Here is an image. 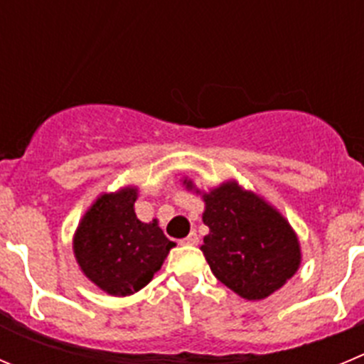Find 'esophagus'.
<instances>
[{
    "label": "esophagus",
    "instance_id": "1",
    "mask_svg": "<svg viewBox=\"0 0 364 364\" xmlns=\"http://www.w3.org/2000/svg\"><path fill=\"white\" fill-rule=\"evenodd\" d=\"M198 234L196 232H191L186 240H182V245H189V247H195V245H198Z\"/></svg>",
    "mask_w": 364,
    "mask_h": 364
}]
</instances>
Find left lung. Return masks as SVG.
Returning a JSON list of instances; mask_svg holds the SVG:
<instances>
[{
  "label": "left lung",
  "mask_w": 364,
  "mask_h": 364,
  "mask_svg": "<svg viewBox=\"0 0 364 364\" xmlns=\"http://www.w3.org/2000/svg\"><path fill=\"white\" fill-rule=\"evenodd\" d=\"M188 191L202 196V220L209 227L202 248L210 272L245 300H264L295 277L302 262L296 232L277 207L236 180L200 191L182 178Z\"/></svg>",
  "instance_id": "left-lung-1"
}]
</instances>
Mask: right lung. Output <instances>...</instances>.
Here are the masks:
<instances>
[{"mask_svg": "<svg viewBox=\"0 0 364 364\" xmlns=\"http://www.w3.org/2000/svg\"><path fill=\"white\" fill-rule=\"evenodd\" d=\"M137 193L136 186L102 193L73 236L82 273L107 295L130 296L143 289L175 247L157 220L144 223L136 216Z\"/></svg>", "mask_w": 364, "mask_h": 364, "instance_id": "add662e5", "label": "right lung"}]
</instances>
